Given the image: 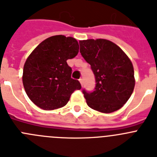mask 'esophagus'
I'll return each instance as SVG.
<instances>
[{"mask_svg":"<svg viewBox=\"0 0 157 157\" xmlns=\"http://www.w3.org/2000/svg\"><path fill=\"white\" fill-rule=\"evenodd\" d=\"M79 82L81 83L82 86L83 85V79H82V78H80V79H79Z\"/></svg>","mask_w":157,"mask_h":157,"instance_id":"34e87169","label":"esophagus"}]
</instances>
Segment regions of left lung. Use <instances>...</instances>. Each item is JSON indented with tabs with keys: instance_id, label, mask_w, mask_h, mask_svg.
I'll use <instances>...</instances> for the list:
<instances>
[{
	"instance_id": "obj_1",
	"label": "left lung",
	"mask_w": 157,
	"mask_h": 157,
	"mask_svg": "<svg viewBox=\"0 0 157 157\" xmlns=\"http://www.w3.org/2000/svg\"><path fill=\"white\" fill-rule=\"evenodd\" d=\"M80 52L95 75L93 93L83 90L86 104L94 110L111 113L121 109L135 86L132 62L120 47L106 39L79 41Z\"/></svg>"
}]
</instances>
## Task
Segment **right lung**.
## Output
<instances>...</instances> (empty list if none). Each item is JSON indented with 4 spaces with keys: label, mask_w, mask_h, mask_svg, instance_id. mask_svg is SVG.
I'll return each mask as SVG.
<instances>
[{
    "label": "right lung",
    "mask_w": 157,
    "mask_h": 157,
    "mask_svg": "<svg viewBox=\"0 0 157 157\" xmlns=\"http://www.w3.org/2000/svg\"><path fill=\"white\" fill-rule=\"evenodd\" d=\"M79 45L72 37L55 35L41 41L24 63L23 84L28 98L40 109L55 110L65 106L71 94L80 90L71 78L67 60L77 56Z\"/></svg>",
    "instance_id": "obj_1"
}]
</instances>
